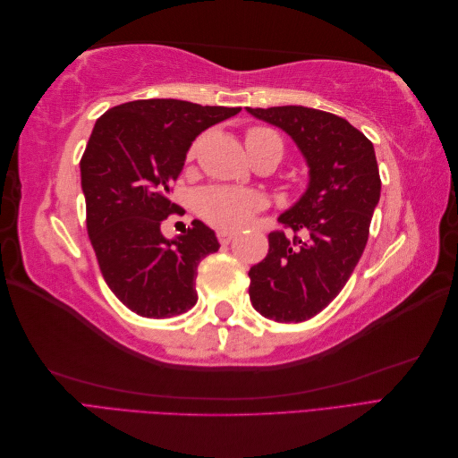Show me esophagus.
Returning <instances> with one entry per match:
<instances>
[{
    "label": "esophagus",
    "mask_w": 458,
    "mask_h": 458,
    "mask_svg": "<svg viewBox=\"0 0 458 458\" xmlns=\"http://www.w3.org/2000/svg\"><path fill=\"white\" fill-rule=\"evenodd\" d=\"M233 239H234V233L233 231H225V229H219L217 231V241L221 244H229Z\"/></svg>",
    "instance_id": "1"
}]
</instances>
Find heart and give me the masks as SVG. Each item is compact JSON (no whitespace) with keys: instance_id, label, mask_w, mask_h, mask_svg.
<instances>
[{"instance_id":"1","label":"heart","mask_w":458,"mask_h":458,"mask_svg":"<svg viewBox=\"0 0 458 458\" xmlns=\"http://www.w3.org/2000/svg\"><path fill=\"white\" fill-rule=\"evenodd\" d=\"M246 148L248 155L254 158L261 155H275L283 158V141L269 128H250L246 131ZM199 143L195 141L185 155V162L191 164L197 157ZM263 199L250 189L239 187H210L199 197V214L208 225L225 231H237L250 221L259 208Z\"/></svg>"}]
</instances>
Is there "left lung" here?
I'll list each match as a JSON object with an SVG mask.
<instances>
[{"label": "left lung", "instance_id": "1", "mask_svg": "<svg viewBox=\"0 0 458 458\" xmlns=\"http://www.w3.org/2000/svg\"><path fill=\"white\" fill-rule=\"evenodd\" d=\"M284 130L310 164V187L269 233L267 256L250 267L252 306L276 323L321 313L352 276L380 199L374 147L348 120L308 106L252 108Z\"/></svg>", "mask_w": 458, "mask_h": 458}]
</instances>
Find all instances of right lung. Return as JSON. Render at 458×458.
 Instances as JSON below:
<instances>
[{
  "label": "right lung",
  "mask_w": 458,
  "mask_h": 458,
  "mask_svg": "<svg viewBox=\"0 0 458 458\" xmlns=\"http://www.w3.org/2000/svg\"><path fill=\"white\" fill-rule=\"evenodd\" d=\"M241 106L141 99L97 118L80 160L86 225L105 283L133 313L182 315L197 303V267L219 250L210 227L195 219L175 241L160 225L185 210L170 200L195 137Z\"/></svg>",
  "instance_id": "right-lung-1"
}]
</instances>
